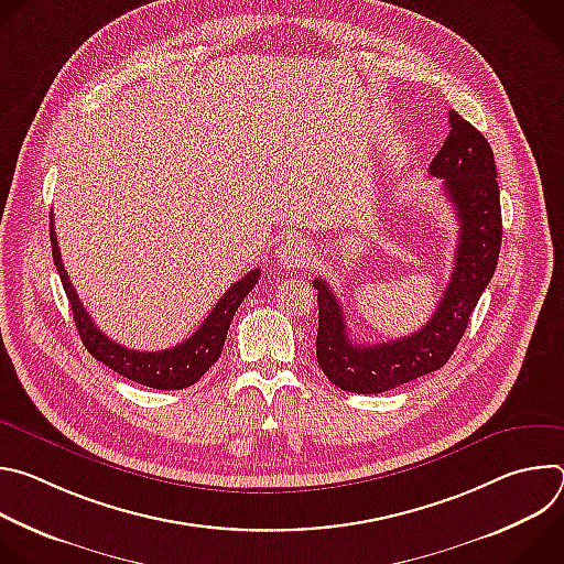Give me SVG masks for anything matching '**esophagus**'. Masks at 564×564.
Masks as SVG:
<instances>
[{"instance_id": "34e87169", "label": "esophagus", "mask_w": 564, "mask_h": 564, "mask_svg": "<svg viewBox=\"0 0 564 564\" xmlns=\"http://www.w3.org/2000/svg\"><path fill=\"white\" fill-rule=\"evenodd\" d=\"M276 259H279L281 268H285V270L305 268V265L312 263V246L307 243L305 238H301V236L288 238L285 243L279 246Z\"/></svg>"}]
</instances>
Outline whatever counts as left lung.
Listing matches in <instances>:
<instances>
[{"label": "left lung", "mask_w": 564, "mask_h": 564, "mask_svg": "<svg viewBox=\"0 0 564 564\" xmlns=\"http://www.w3.org/2000/svg\"><path fill=\"white\" fill-rule=\"evenodd\" d=\"M448 135L429 174L442 178L444 196L455 209L459 238L451 281L429 324L388 344L361 346L348 337L344 307L324 279L318 290L316 359L341 390L372 394L409 383L442 368L462 335L481 292L489 285L502 243V209L494 149L470 122L448 111Z\"/></svg>", "instance_id": "obj_1"}]
</instances>
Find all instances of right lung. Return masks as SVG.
I'll list each match as a JSON object with an SVG mask.
<instances>
[{
  "label": "right lung",
  "instance_id": "obj_1",
  "mask_svg": "<svg viewBox=\"0 0 564 564\" xmlns=\"http://www.w3.org/2000/svg\"><path fill=\"white\" fill-rule=\"evenodd\" d=\"M51 250H53V263L57 268V274L62 279L66 299L73 310L75 326L79 333V339H83L85 348L105 366H109L113 372L149 386L158 390H181L192 383H196L220 357L223 344L227 339V330L231 318L238 310V305L243 303V299L252 292V288L261 279V270L248 272L243 279L236 281L216 303V307L207 314L203 321V326L183 344L167 348V350H158V352H140V350H129L116 341H111L105 333L98 330L94 324L91 314L85 310V305L79 303L75 288L68 281V274L62 265L59 248H57V236L53 227V214H51Z\"/></svg>",
  "mask_w": 564,
  "mask_h": 564
}]
</instances>
